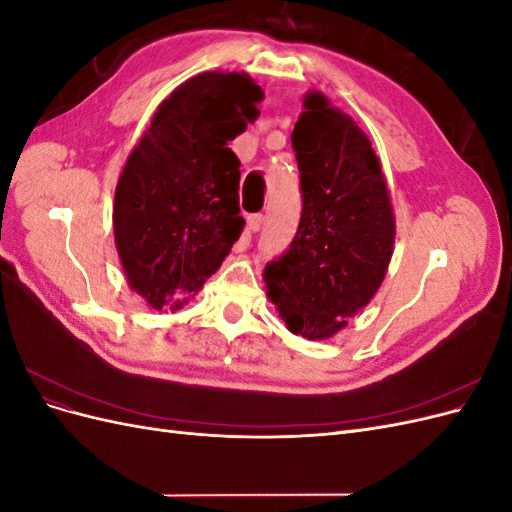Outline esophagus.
Instances as JSON below:
<instances>
[{"label": "esophagus", "mask_w": 512, "mask_h": 512, "mask_svg": "<svg viewBox=\"0 0 512 512\" xmlns=\"http://www.w3.org/2000/svg\"><path fill=\"white\" fill-rule=\"evenodd\" d=\"M262 222H265V215H262V213L247 215V230H250V232H258L260 226H262Z\"/></svg>", "instance_id": "esophagus-1"}]
</instances>
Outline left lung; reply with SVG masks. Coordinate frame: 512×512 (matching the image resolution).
<instances>
[{
  "label": "left lung",
  "mask_w": 512,
  "mask_h": 512,
  "mask_svg": "<svg viewBox=\"0 0 512 512\" xmlns=\"http://www.w3.org/2000/svg\"><path fill=\"white\" fill-rule=\"evenodd\" d=\"M292 130L301 222L288 252L265 267L267 297L288 331L329 339L378 292L395 245L382 166L356 121L309 91Z\"/></svg>",
  "instance_id": "left-lung-1"
}]
</instances>
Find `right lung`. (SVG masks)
Here are the masks:
<instances>
[{"label":"right lung","instance_id":"right-lung-1","mask_svg":"<svg viewBox=\"0 0 512 512\" xmlns=\"http://www.w3.org/2000/svg\"><path fill=\"white\" fill-rule=\"evenodd\" d=\"M260 100L245 72L196 74L158 106L132 149L113 230L128 284L149 307H183L239 239L241 162L228 143L260 115Z\"/></svg>","mask_w":512,"mask_h":512}]
</instances>
